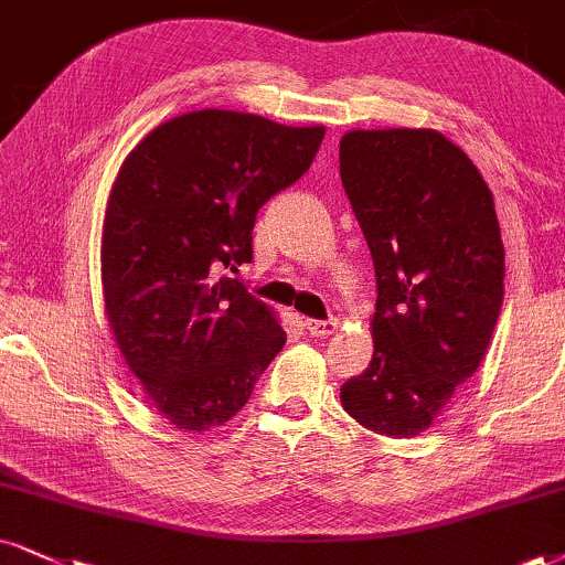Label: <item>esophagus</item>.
Returning <instances> with one entry per match:
<instances>
[{
    "mask_svg": "<svg viewBox=\"0 0 565 565\" xmlns=\"http://www.w3.org/2000/svg\"><path fill=\"white\" fill-rule=\"evenodd\" d=\"M305 328L312 339H328V335L335 333L339 323L335 320H305Z\"/></svg>",
    "mask_w": 565,
    "mask_h": 565,
    "instance_id": "esophagus-1",
    "label": "esophagus"
}]
</instances>
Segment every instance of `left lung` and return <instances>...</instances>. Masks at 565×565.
Returning a JSON list of instances; mask_svg holds the SVG:
<instances>
[{
    "instance_id": "left-lung-1",
    "label": "left lung",
    "mask_w": 565,
    "mask_h": 565,
    "mask_svg": "<svg viewBox=\"0 0 565 565\" xmlns=\"http://www.w3.org/2000/svg\"><path fill=\"white\" fill-rule=\"evenodd\" d=\"M339 163L377 278L373 360L341 385V406L377 435L414 438L488 354L505 274L495 203L438 130H349Z\"/></svg>"
}]
</instances>
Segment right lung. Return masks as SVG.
<instances>
[{"mask_svg":"<svg viewBox=\"0 0 565 565\" xmlns=\"http://www.w3.org/2000/svg\"><path fill=\"white\" fill-rule=\"evenodd\" d=\"M326 127L200 109L127 153L106 200L104 312L148 404L180 430L218 427L281 352L276 312L237 278L260 205L310 169Z\"/></svg>","mask_w":565,"mask_h":565,"instance_id":"add662e5","label":"right lung"}]
</instances>
